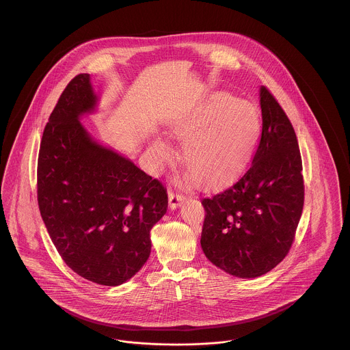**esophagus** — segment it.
I'll return each instance as SVG.
<instances>
[{
	"instance_id": "obj_1",
	"label": "esophagus",
	"mask_w": 350,
	"mask_h": 350,
	"mask_svg": "<svg viewBox=\"0 0 350 350\" xmlns=\"http://www.w3.org/2000/svg\"><path fill=\"white\" fill-rule=\"evenodd\" d=\"M167 194H169V206L172 208H177L181 203H183V200H186V197L183 194H180L173 190H169Z\"/></svg>"
}]
</instances>
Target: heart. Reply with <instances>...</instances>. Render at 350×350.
I'll list each match as a JSON object with an SVG mask.
<instances>
[{
    "instance_id": "obj_1",
    "label": "heart",
    "mask_w": 350,
    "mask_h": 350,
    "mask_svg": "<svg viewBox=\"0 0 350 350\" xmlns=\"http://www.w3.org/2000/svg\"><path fill=\"white\" fill-rule=\"evenodd\" d=\"M260 131L254 109L227 94L203 100L170 126L183 139L181 160L193 183L214 187L227 183L241 169ZM150 152L156 160L169 154L167 143L154 139Z\"/></svg>"
}]
</instances>
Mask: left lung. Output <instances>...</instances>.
<instances>
[{
	"label": "left lung",
	"instance_id": "8db88e82",
	"mask_svg": "<svg viewBox=\"0 0 350 350\" xmlns=\"http://www.w3.org/2000/svg\"><path fill=\"white\" fill-rule=\"evenodd\" d=\"M260 103L262 133L252 164L230 186L202 198V250L215 267L240 278L260 277L287 256L304 203L294 127L265 86Z\"/></svg>",
	"mask_w": 350,
	"mask_h": 350
}]
</instances>
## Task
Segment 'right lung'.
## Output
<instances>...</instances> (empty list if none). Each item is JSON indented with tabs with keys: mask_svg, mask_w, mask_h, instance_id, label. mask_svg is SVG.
<instances>
[{
	"mask_svg": "<svg viewBox=\"0 0 350 350\" xmlns=\"http://www.w3.org/2000/svg\"><path fill=\"white\" fill-rule=\"evenodd\" d=\"M96 105L88 73L62 93L40 142L38 204L68 267L88 281L118 286L148 260L150 230L167 213V194L83 129L80 117Z\"/></svg>",
	"mask_w": 350,
	"mask_h": 350,
	"instance_id": "right-lung-1",
	"label": "right lung"
}]
</instances>
